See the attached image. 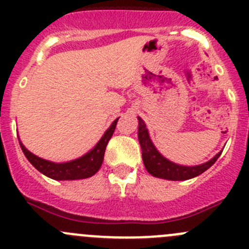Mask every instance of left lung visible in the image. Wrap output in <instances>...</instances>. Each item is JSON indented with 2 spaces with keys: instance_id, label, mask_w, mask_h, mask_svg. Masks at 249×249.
<instances>
[{
  "instance_id": "obj_1",
  "label": "left lung",
  "mask_w": 249,
  "mask_h": 249,
  "mask_svg": "<svg viewBox=\"0 0 249 249\" xmlns=\"http://www.w3.org/2000/svg\"><path fill=\"white\" fill-rule=\"evenodd\" d=\"M139 140L141 148H142L143 164H144L147 171L154 177L164 178V179L185 180L196 177L207 169H210L222 154V152L218 153L210 161L202 165H197V166H182V165L171 162L170 160L165 159L154 147L149 139L144 122L141 118H139Z\"/></svg>"
}]
</instances>
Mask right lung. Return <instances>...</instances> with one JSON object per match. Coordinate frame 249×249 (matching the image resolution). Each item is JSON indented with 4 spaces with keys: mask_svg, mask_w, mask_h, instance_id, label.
<instances>
[{
    "mask_svg": "<svg viewBox=\"0 0 249 249\" xmlns=\"http://www.w3.org/2000/svg\"><path fill=\"white\" fill-rule=\"evenodd\" d=\"M119 119V118H118ZM118 119L113 122L110 125L109 129L105 132L102 139L97 142V144L87 153L83 155L82 158L72 161L64 162V164H55V162L48 161V160L41 159V158L36 157L32 153H30L26 148L22 145L20 142V147H21L22 152H24L25 157L27 158L30 162L42 172L46 175L47 177L53 178L56 180H70V179H83V178H89L94 176L95 173L100 170L101 167L102 161H104L105 157V150H106L107 143L112 137L113 132H114L115 126H117Z\"/></svg>",
    "mask_w": 249,
    "mask_h": 249,
    "instance_id": "right-lung-1",
    "label": "right lung"
}]
</instances>
